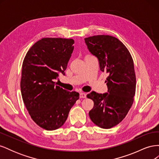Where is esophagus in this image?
I'll return each mask as SVG.
<instances>
[{"label":"esophagus","instance_id":"esophagus-1","mask_svg":"<svg viewBox=\"0 0 159 159\" xmlns=\"http://www.w3.org/2000/svg\"><path fill=\"white\" fill-rule=\"evenodd\" d=\"M80 98H85L86 94L85 93H80Z\"/></svg>","mask_w":159,"mask_h":159}]
</instances>
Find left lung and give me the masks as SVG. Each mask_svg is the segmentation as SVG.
Returning <instances> with one entry per match:
<instances>
[{
	"mask_svg": "<svg viewBox=\"0 0 159 159\" xmlns=\"http://www.w3.org/2000/svg\"><path fill=\"white\" fill-rule=\"evenodd\" d=\"M84 40L89 52L98 58L100 70L108 74L105 82L109 93L92 91L87 95L94 102L89 117L98 127L110 129L123 121L133 103L136 90L133 60L117 38L97 35Z\"/></svg>",
	"mask_w": 159,
	"mask_h": 159,
	"instance_id": "1",
	"label": "left lung"
}]
</instances>
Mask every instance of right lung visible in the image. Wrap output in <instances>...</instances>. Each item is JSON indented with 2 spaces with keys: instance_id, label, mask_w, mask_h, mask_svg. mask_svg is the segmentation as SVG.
<instances>
[{
  "instance_id": "obj_1",
  "label": "right lung",
  "mask_w": 159,
  "mask_h": 159,
  "mask_svg": "<svg viewBox=\"0 0 159 159\" xmlns=\"http://www.w3.org/2000/svg\"><path fill=\"white\" fill-rule=\"evenodd\" d=\"M74 40L44 38L28 51L22 63L20 89L23 102L38 126L53 131L63 125L80 97L76 91L56 85L59 73L65 74Z\"/></svg>"
}]
</instances>
